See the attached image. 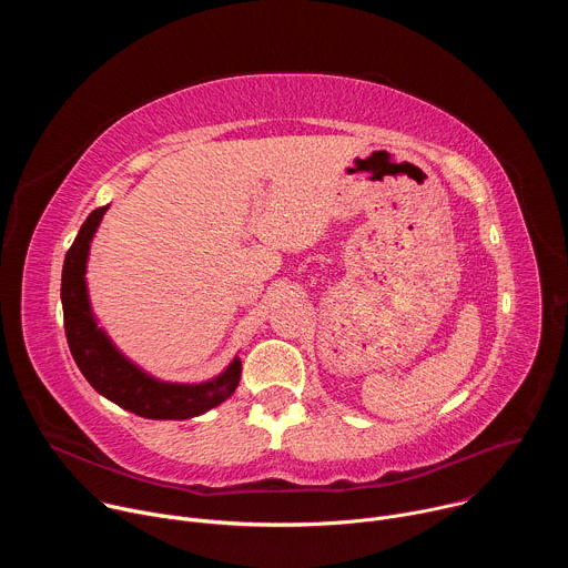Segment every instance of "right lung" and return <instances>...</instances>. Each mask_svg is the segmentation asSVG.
Wrapping results in <instances>:
<instances>
[{
	"instance_id": "right-lung-1",
	"label": "right lung",
	"mask_w": 568,
	"mask_h": 568,
	"mask_svg": "<svg viewBox=\"0 0 568 568\" xmlns=\"http://www.w3.org/2000/svg\"><path fill=\"white\" fill-rule=\"evenodd\" d=\"M110 206L90 213L80 226L73 245L69 247L62 265V314L64 335L73 362L85 379L121 409L150 420H189L217 407L235 390L242 373L240 357L213 379L200 384L161 382L130 362L108 337L90 305L88 294V256L92 237Z\"/></svg>"
}]
</instances>
